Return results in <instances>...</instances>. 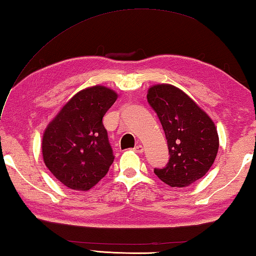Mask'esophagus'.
<instances>
[{
  "mask_svg": "<svg viewBox=\"0 0 256 256\" xmlns=\"http://www.w3.org/2000/svg\"><path fill=\"white\" fill-rule=\"evenodd\" d=\"M135 152H138V153H143L144 152V148H143V146L140 145V144H138L136 146H135V148H133Z\"/></svg>",
  "mask_w": 256,
  "mask_h": 256,
  "instance_id": "obj_1",
  "label": "esophagus"
}]
</instances>
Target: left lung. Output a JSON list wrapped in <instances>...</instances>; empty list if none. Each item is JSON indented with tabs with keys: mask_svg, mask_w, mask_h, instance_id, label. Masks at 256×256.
Returning a JSON list of instances; mask_svg holds the SVG:
<instances>
[{
	"mask_svg": "<svg viewBox=\"0 0 256 256\" xmlns=\"http://www.w3.org/2000/svg\"><path fill=\"white\" fill-rule=\"evenodd\" d=\"M148 101L164 130L170 160L154 172L170 187H187L214 164L219 148L216 125L204 110L180 89L156 84L148 89Z\"/></svg>",
	"mask_w": 256,
	"mask_h": 256,
	"instance_id": "1",
	"label": "left lung"
}]
</instances>
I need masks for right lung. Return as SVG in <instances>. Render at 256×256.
I'll use <instances>...</instances> for the list:
<instances>
[{"label":"right lung","instance_id":"right-lung-1","mask_svg":"<svg viewBox=\"0 0 256 256\" xmlns=\"http://www.w3.org/2000/svg\"><path fill=\"white\" fill-rule=\"evenodd\" d=\"M116 99L103 86L81 90L48 124L42 158L66 187L86 192L106 175L114 155L102 120Z\"/></svg>","mask_w":256,"mask_h":256}]
</instances>
